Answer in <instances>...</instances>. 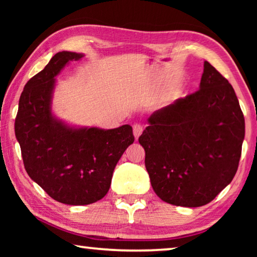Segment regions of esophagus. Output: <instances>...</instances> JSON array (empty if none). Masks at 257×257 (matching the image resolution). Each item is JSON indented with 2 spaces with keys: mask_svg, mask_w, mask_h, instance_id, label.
<instances>
[{
  "mask_svg": "<svg viewBox=\"0 0 257 257\" xmlns=\"http://www.w3.org/2000/svg\"><path fill=\"white\" fill-rule=\"evenodd\" d=\"M133 132H134V136L136 139L139 138V136H141L142 133H143V125L139 124V123H135L133 125Z\"/></svg>",
  "mask_w": 257,
  "mask_h": 257,
  "instance_id": "obj_1",
  "label": "esophagus"
}]
</instances>
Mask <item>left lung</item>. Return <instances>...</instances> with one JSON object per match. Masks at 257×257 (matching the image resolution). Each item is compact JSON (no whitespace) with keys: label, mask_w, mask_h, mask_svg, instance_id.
<instances>
[{"label":"left lung","mask_w":257,"mask_h":257,"mask_svg":"<svg viewBox=\"0 0 257 257\" xmlns=\"http://www.w3.org/2000/svg\"><path fill=\"white\" fill-rule=\"evenodd\" d=\"M138 142L155 194L169 204L210 203L236 175L245 119L229 81L205 61L199 89L149 119Z\"/></svg>","instance_id":"8db88e82"}]
</instances>
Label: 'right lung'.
<instances>
[{
	"mask_svg": "<svg viewBox=\"0 0 257 257\" xmlns=\"http://www.w3.org/2000/svg\"><path fill=\"white\" fill-rule=\"evenodd\" d=\"M84 54L62 51L25 85L15 122L28 176L50 196L68 205H88L110 189L113 171L132 145L133 128L76 127L53 114L55 77Z\"/></svg>",
	"mask_w": 257,
	"mask_h": 257,
	"instance_id": "1",
	"label": "right lung"
}]
</instances>
